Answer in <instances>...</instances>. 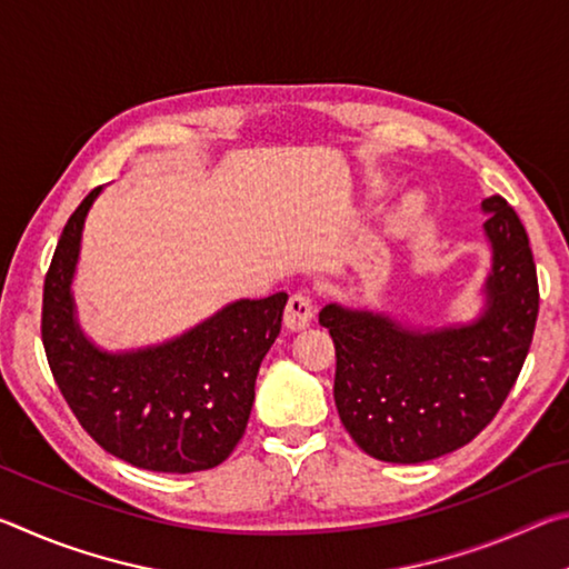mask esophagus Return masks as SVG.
Instances as JSON below:
<instances>
[{"label":"esophagus","instance_id":"obj_1","mask_svg":"<svg viewBox=\"0 0 569 569\" xmlns=\"http://www.w3.org/2000/svg\"><path fill=\"white\" fill-rule=\"evenodd\" d=\"M311 319H313V301H311V296L293 293L291 298H288L286 313H283L286 329L301 331V329H306L308 323H311Z\"/></svg>","mask_w":569,"mask_h":569}]
</instances>
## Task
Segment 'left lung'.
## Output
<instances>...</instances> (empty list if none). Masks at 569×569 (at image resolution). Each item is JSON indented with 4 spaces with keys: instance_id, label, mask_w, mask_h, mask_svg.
Instances as JSON below:
<instances>
[{
    "instance_id": "8db88e82",
    "label": "left lung",
    "mask_w": 569,
    "mask_h": 569,
    "mask_svg": "<svg viewBox=\"0 0 569 569\" xmlns=\"http://www.w3.org/2000/svg\"><path fill=\"white\" fill-rule=\"evenodd\" d=\"M481 210L492 268L475 321L417 329L369 308H321L336 346V409L373 459L419 465L469 445L522 371L539 311L532 248L505 198Z\"/></svg>"
}]
</instances>
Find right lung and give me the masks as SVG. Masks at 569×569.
I'll return each mask as SVG.
<instances>
[{"label":"right lung","mask_w":569,"mask_h":569,"mask_svg":"<svg viewBox=\"0 0 569 569\" xmlns=\"http://www.w3.org/2000/svg\"><path fill=\"white\" fill-rule=\"evenodd\" d=\"M100 192L67 220L44 278L42 343L52 377L82 429L112 457L170 475L213 469L243 437L288 296L240 298L156 346L100 349L77 321L72 296L84 218Z\"/></svg>","instance_id":"right-lung-1"}]
</instances>
